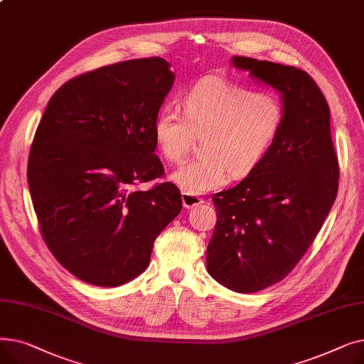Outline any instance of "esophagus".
Instances as JSON below:
<instances>
[{"instance_id": "obj_1", "label": "esophagus", "mask_w": 364, "mask_h": 364, "mask_svg": "<svg viewBox=\"0 0 364 364\" xmlns=\"http://www.w3.org/2000/svg\"><path fill=\"white\" fill-rule=\"evenodd\" d=\"M181 200H183V206L187 208V209H192L195 206H199L203 203V199L196 196V195H190L187 192H183L181 193Z\"/></svg>"}]
</instances>
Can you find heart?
<instances>
[{
	"mask_svg": "<svg viewBox=\"0 0 364 364\" xmlns=\"http://www.w3.org/2000/svg\"><path fill=\"white\" fill-rule=\"evenodd\" d=\"M183 113L162 106L151 132L159 153L171 164H178L193 136L203 134L202 155L171 174L190 195L223 187L228 176H250L269 155L284 121L277 95L251 91L221 76H208L190 88L183 97Z\"/></svg>",
	"mask_w": 364,
	"mask_h": 364,
	"instance_id": "1",
	"label": "heart"
}]
</instances>
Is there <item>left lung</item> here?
<instances>
[{
  "mask_svg": "<svg viewBox=\"0 0 364 364\" xmlns=\"http://www.w3.org/2000/svg\"><path fill=\"white\" fill-rule=\"evenodd\" d=\"M232 65L279 91L284 110L261 165L213 196L208 273L228 289L252 294L288 276L307 252L336 199L339 165L329 105L307 72L240 55Z\"/></svg>",
  "mask_w": 364,
  "mask_h": 364,
  "instance_id": "1",
  "label": "left lung"
}]
</instances>
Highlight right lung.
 <instances>
[{"mask_svg":"<svg viewBox=\"0 0 364 364\" xmlns=\"http://www.w3.org/2000/svg\"><path fill=\"white\" fill-rule=\"evenodd\" d=\"M161 57L103 66L50 99L29 151L28 184L51 254L78 279L121 286L149 265L153 243L183 208L161 183L151 125L176 75Z\"/></svg>","mask_w":364,"mask_h":364,"instance_id":"add662e5","label":"right lung"}]
</instances>
